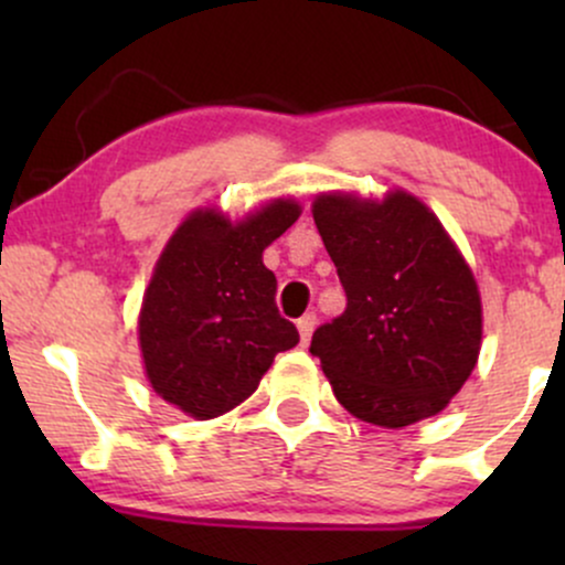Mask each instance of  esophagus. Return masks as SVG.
Instances as JSON below:
<instances>
[{"label": "esophagus", "mask_w": 565, "mask_h": 565, "mask_svg": "<svg viewBox=\"0 0 565 565\" xmlns=\"http://www.w3.org/2000/svg\"><path fill=\"white\" fill-rule=\"evenodd\" d=\"M313 329H316V313H305L302 319H297V332H300L302 345H308L310 334H313Z\"/></svg>", "instance_id": "1"}]
</instances>
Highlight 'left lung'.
<instances>
[{"mask_svg":"<svg viewBox=\"0 0 565 565\" xmlns=\"http://www.w3.org/2000/svg\"><path fill=\"white\" fill-rule=\"evenodd\" d=\"M313 220L348 297L310 340L337 401L380 427L438 414L481 350V297L449 233L401 191L321 196Z\"/></svg>","mask_w":565,"mask_h":565,"instance_id":"left-lung-1","label":"left lung"}]
</instances>
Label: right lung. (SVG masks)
I'll return each instance as SVG.
<instances>
[{"mask_svg":"<svg viewBox=\"0 0 565 565\" xmlns=\"http://www.w3.org/2000/svg\"><path fill=\"white\" fill-rule=\"evenodd\" d=\"M300 206L274 201L244 223L196 212L159 257L140 310V348L153 391L196 419L242 404L276 353L300 342L276 308V276L263 249Z\"/></svg>","mask_w":565,"mask_h":565,"instance_id":"1","label":"right lung"}]
</instances>
